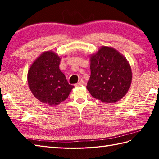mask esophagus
<instances>
[{"instance_id":"1","label":"esophagus","mask_w":159,"mask_h":159,"mask_svg":"<svg viewBox=\"0 0 159 159\" xmlns=\"http://www.w3.org/2000/svg\"><path fill=\"white\" fill-rule=\"evenodd\" d=\"M84 85H85V82H84V80H80V81L78 83L75 84L74 86H75V87H80V86H83Z\"/></svg>"}]
</instances>
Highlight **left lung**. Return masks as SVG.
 Masks as SVG:
<instances>
[{
	"mask_svg": "<svg viewBox=\"0 0 159 159\" xmlns=\"http://www.w3.org/2000/svg\"><path fill=\"white\" fill-rule=\"evenodd\" d=\"M91 75L87 89L102 102L115 103L126 95L132 82L130 63L123 55L109 46H101L90 56Z\"/></svg>",
	"mask_w": 159,
	"mask_h": 159,
	"instance_id": "1",
	"label": "left lung"
}]
</instances>
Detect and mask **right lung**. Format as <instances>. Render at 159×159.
<instances>
[{"label": "right lung", "instance_id": "right-lung-1", "mask_svg": "<svg viewBox=\"0 0 159 159\" xmlns=\"http://www.w3.org/2000/svg\"><path fill=\"white\" fill-rule=\"evenodd\" d=\"M61 59L52 50L43 52L28 71V84L33 95L48 106L58 105L66 100L74 87L61 72Z\"/></svg>", "mask_w": 159, "mask_h": 159}]
</instances>
